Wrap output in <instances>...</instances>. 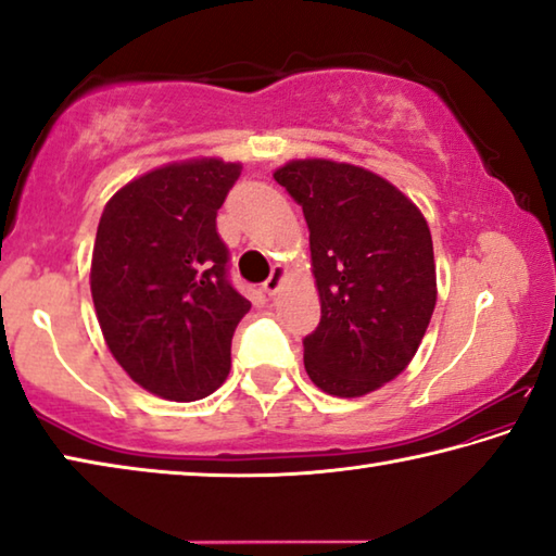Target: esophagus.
Listing matches in <instances>:
<instances>
[{"mask_svg":"<svg viewBox=\"0 0 556 556\" xmlns=\"http://www.w3.org/2000/svg\"><path fill=\"white\" fill-rule=\"evenodd\" d=\"M281 281H285V267L275 265V267H271V275L265 279V285H262V291H265V294H269V296H275L279 287H281Z\"/></svg>","mask_w":556,"mask_h":556,"instance_id":"obj_1","label":"esophagus"}]
</instances>
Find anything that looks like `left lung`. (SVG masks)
Segmentation results:
<instances>
[{
  "instance_id": "1",
  "label": "left lung",
  "mask_w": 556,
  "mask_h": 556,
  "mask_svg": "<svg viewBox=\"0 0 556 556\" xmlns=\"http://www.w3.org/2000/svg\"><path fill=\"white\" fill-rule=\"evenodd\" d=\"M275 181L304 211L321 299L304 368L333 397H363L407 368L434 314L429 225L397 186L353 164L296 159Z\"/></svg>"
}]
</instances>
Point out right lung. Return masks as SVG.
Instances as JSON below:
<instances>
[{"mask_svg": "<svg viewBox=\"0 0 556 556\" xmlns=\"http://www.w3.org/2000/svg\"><path fill=\"white\" fill-rule=\"evenodd\" d=\"M240 172L223 159L166 164L122 186L102 211L92 304L110 353L156 397L203 400L230 372L250 301L230 285L215 215Z\"/></svg>", "mask_w": 556, "mask_h": 556, "instance_id": "right-lung-1", "label": "right lung"}]
</instances>
